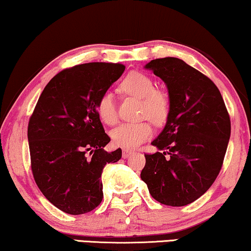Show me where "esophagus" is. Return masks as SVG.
Instances as JSON below:
<instances>
[{"instance_id":"obj_1","label":"esophagus","mask_w":251,"mask_h":251,"mask_svg":"<svg viewBox=\"0 0 251 251\" xmlns=\"http://www.w3.org/2000/svg\"><path fill=\"white\" fill-rule=\"evenodd\" d=\"M131 154H132L131 151H129V150H123L122 157H123V159H126V157H129L130 155H131Z\"/></svg>"}]
</instances>
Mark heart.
<instances>
[{
    "label": "heart",
    "instance_id": "b5f03b06",
    "mask_svg": "<svg viewBox=\"0 0 251 251\" xmlns=\"http://www.w3.org/2000/svg\"><path fill=\"white\" fill-rule=\"evenodd\" d=\"M155 88V84L149 75L132 72L126 75L121 83V90L126 95L140 99V118L150 119L155 125H161L166 121L170 112V100L166 92ZM97 114L106 125H115L118 120L114 97L111 92H104L99 97ZM153 135L152 126L149 121L136 123H123L113 130L111 137L115 146L126 150H133Z\"/></svg>",
    "mask_w": 251,
    "mask_h": 251
}]
</instances>
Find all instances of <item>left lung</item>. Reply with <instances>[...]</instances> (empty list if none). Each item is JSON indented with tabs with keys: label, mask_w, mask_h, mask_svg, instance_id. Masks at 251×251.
Masks as SVG:
<instances>
[{
	"label": "left lung",
	"mask_w": 251,
	"mask_h": 251,
	"mask_svg": "<svg viewBox=\"0 0 251 251\" xmlns=\"http://www.w3.org/2000/svg\"><path fill=\"white\" fill-rule=\"evenodd\" d=\"M145 68L167 84L170 112L152 142L160 152L145 154L140 178L160 203L183 207L203 195L217 178L231 120L216 84L185 61L159 58Z\"/></svg>",
	"instance_id": "obj_1"
}]
</instances>
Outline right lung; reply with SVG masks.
<instances>
[{
  "label": "right lung",
  "mask_w": 251,
  "mask_h": 251,
  "mask_svg": "<svg viewBox=\"0 0 251 251\" xmlns=\"http://www.w3.org/2000/svg\"><path fill=\"white\" fill-rule=\"evenodd\" d=\"M122 64L88 63L51 78L29 118L30 168L34 180L54 207L70 215L94 210L102 200L101 174L122 156L108 153L111 142L96 105L121 76Z\"/></svg>",
  "instance_id": "1"
}]
</instances>
